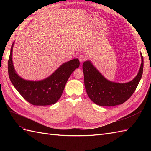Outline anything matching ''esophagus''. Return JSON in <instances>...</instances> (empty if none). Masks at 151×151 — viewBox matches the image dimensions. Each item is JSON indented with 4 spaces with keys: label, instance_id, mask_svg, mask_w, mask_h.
<instances>
[{
    "label": "esophagus",
    "instance_id": "obj_1",
    "mask_svg": "<svg viewBox=\"0 0 151 151\" xmlns=\"http://www.w3.org/2000/svg\"><path fill=\"white\" fill-rule=\"evenodd\" d=\"M79 60L80 62H83L86 60V57L83 55H80L79 56Z\"/></svg>",
    "mask_w": 151,
    "mask_h": 151
}]
</instances>
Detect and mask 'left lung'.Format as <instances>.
Masks as SVG:
<instances>
[{"label": "left lung", "mask_w": 151, "mask_h": 151, "mask_svg": "<svg viewBox=\"0 0 151 151\" xmlns=\"http://www.w3.org/2000/svg\"><path fill=\"white\" fill-rule=\"evenodd\" d=\"M142 62L137 75L126 83H115L106 79L90 60L83 63L84 86L89 98L95 104L102 106H113L123 104L133 94L143 73L144 59L140 53Z\"/></svg>", "instance_id": "1"}]
</instances>
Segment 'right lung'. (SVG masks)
Returning <instances> with one entry per match:
<instances>
[{
    "instance_id": "right-lung-1",
    "label": "right lung",
    "mask_w": 151,
    "mask_h": 151,
    "mask_svg": "<svg viewBox=\"0 0 151 151\" xmlns=\"http://www.w3.org/2000/svg\"><path fill=\"white\" fill-rule=\"evenodd\" d=\"M8 60V73L12 85L29 103L36 106L55 104L61 97L67 81L72 73L79 67L78 58L63 63L52 75L40 81H29L18 75L13 65L12 50Z\"/></svg>"
}]
</instances>
